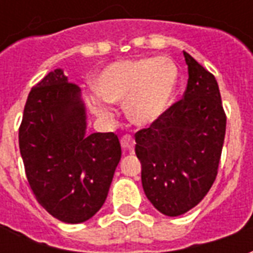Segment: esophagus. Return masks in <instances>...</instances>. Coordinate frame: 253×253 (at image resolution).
Wrapping results in <instances>:
<instances>
[{
    "label": "esophagus",
    "mask_w": 253,
    "mask_h": 253,
    "mask_svg": "<svg viewBox=\"0 0 253 253\" xmlns=\"http://www.w3.org/2000/svg\"><path fill=\"white\" fill-rule=\"evenodd\" d=\"M121 145L122 148H123V150H126V152H132L135 142H134V139H132L130 135H125V137L121 139Z\"/></svg>",
    "instance_id": "1"
}]
</instances>
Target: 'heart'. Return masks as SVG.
Wrapping results in <instances>:
<instances>
[{
    "label": "heart",
    "instance_id": "heart-1",
    "mask_svg": "<svg viewBox=\"0 0 253 253\" xmlns=\"http://www.w3.org/2000/svg\"><path fill=\"white\" fill-rule=\"evenodd\" d=\"M179 81L176 63L167 57L138 58L105 66L94 78L97 92L88 94L96 115L110 119V103H125L127 118L137 126H152L169 110Z\"/></svg>",
    "mask_w": 253,
    "mask_h": 253
}]
</instances>
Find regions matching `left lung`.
Here are the masks:
<instances>
[{"label":"left lung","mask_w":253,"mask_h":253,"mask_svg":"<svg viewBox=\"0 0 253 253\" xmlns=\"http://www.w3.org/2000/svg\"><path fill=\"white\" fill-rule=\"evenodd\" d=\"M183 54L188 66L184 97L135 134L145 195L168 217L190 211L211 188L226 130L217 80Z\"/></svg>","instance_id":"1"}]
</instances>
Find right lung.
<instances>
[{"label": "right lung", "mask_w": 253, "mask_h": 253, "mask_svg": "<svg viewBox=\"0 0 253 253\" xmlns=\"http://www.w3.org/2000/svg\"><path fill=\"white\" fill-rule=\"evenodd\" d=\"M19 146L31 190L52 217L81 223L104 205L121 143L114 132H86L81 89L69 83L62 69L31 89Z\"/></svg>", "instance_id": "1"}]
</instances>
